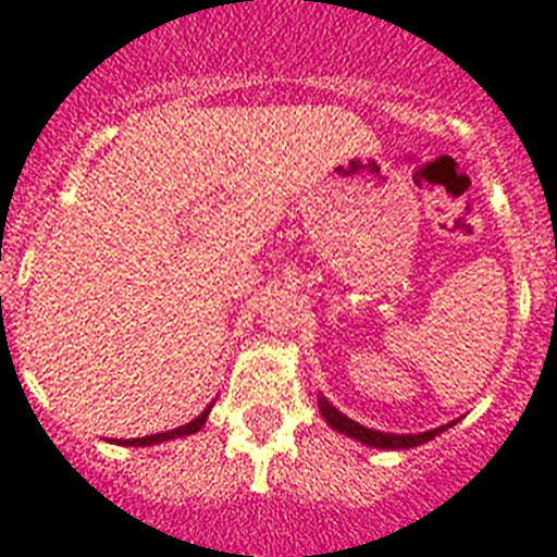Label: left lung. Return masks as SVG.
<instances>
[{
	"instance_id": "obj_1",
	"label": "left lung",
	"mask_w": 557,
	"mask_h": 557,
	"mask_svg": "<svg viewBox=\"0 0 557 557\" xmlns=\"http://www.w3.org/2000/svg\"><path fill=\"white\" fill-rule=\"evenodd\" d=\"M319 410H322V416L327 419L330 424H333L338 433L349 435V438H358L360 444H366V447H380V449H408V447H419V444H424V441L435 438V435L441 433V430L447 428H435V430H428V433H419V435H397V433H380V430H369L363 428V424L352 422L349 416L341 413L338 408H333V405L327 403V399L319 394Z\"/></svg>"
}]
</instances>
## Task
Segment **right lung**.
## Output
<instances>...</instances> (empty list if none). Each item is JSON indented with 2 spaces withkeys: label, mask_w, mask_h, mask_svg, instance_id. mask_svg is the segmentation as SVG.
I'll return each instance as SVG.
<instances>
[{
  "label": "right lung",
  "mask_w": 557,
  "mask_h": 557,
  "mask_svg": "<svg viewBox=\"0 0 557 557\" xmlns=\"http://www.w3.org/2000/svg\"><path fill=\"white\" fill-rule=\"evenodd\" d=\"M210 408H213V405H208V408H205L202 413H199L197 419H194V422L183 424V428H177V430H166V433L144 435V438H127V441H119V444H127V447H149V444H160V441L180 438V435H191V433H197V430H202L205 419H208V413H210Z\"/></svg>",
  "instance_id": "obj_1"
}]
</instances>
